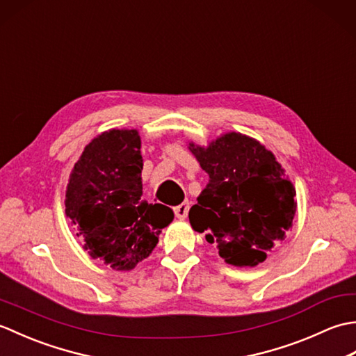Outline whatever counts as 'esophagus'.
I'll return each instance as SVG.
<instances>
[{"label": "esophagus", "instance_id": "1", "mask_svg": "<svg viewBox=\"0 0 356 356\" xmlns=\"http://www.w3.org/2000/svg\"><path fill=\"white\" fill-rule=\"evenodd\" d=\"M188 211H190V203L184 202L174 208V214H176L177 218H182L184 220V218H186V216H188Z\"/></svg>", "mask_w": 356, "mask_h": 356}]
</instances>
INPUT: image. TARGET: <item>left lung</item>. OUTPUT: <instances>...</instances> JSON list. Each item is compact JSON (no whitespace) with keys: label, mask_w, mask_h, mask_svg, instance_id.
Wrapping results in <instances>:
<instances>
[{"label":"left lung","mask_w":356,"mask_h":356,"mask_svg":"<svg viewBox=\"0 0 356 356\" xmlns=\"http://www.w3.org/2000/svg\"><path fill=\"white\" fill-rule=\"evenodd\" d=\"M188 148L209 176L190 209L193 229L205 232L232 266L263 263L284 240L297 211V193L283 166L259 140L236 131Z\"/></svg>","instance_id":"left-lung-1"}]
</instances>
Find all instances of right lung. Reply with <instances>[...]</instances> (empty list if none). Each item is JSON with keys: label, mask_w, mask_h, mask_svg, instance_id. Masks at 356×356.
Masks as SVG:
<instances>
[{"label": "right lung", "mask_w": 356, "mask_h": 356, "mask_svg": "<svg viewBox=\"0 0 356 356\" xmlns=\"http://www.w3.org/2000/svg\"><path fill=\"white\" fill-rule=\"evenodd\" d=\"M138 130L104 131L88 143L70 172L65 216L92 259L131 270L153 252L174 213L142 199Z\"/></svg>", "instance_id": "1"}]
</instances>
